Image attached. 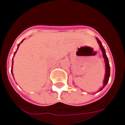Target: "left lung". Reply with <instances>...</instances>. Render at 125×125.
<instances>
[{
    "label": "left lung",
    "instance_id": "obj_1",
    "mask_svg": "<svg viewBox=\"0 0 125 125\" xmlns=\"http://www.w3.org/2000/svg\"><path fill=\"white\" fill-rule=\"evenodd\" d=\"M96 39H97V41L98 42L99 45L100 46V49L102 50V54H103L104 59V62H105V65H106V74H105V77H104V85L103 87L100 89V90H102L104 88V86L107 84L108 79H109V76H110V65H109V62H108V58H107V56L106 55V51H105V49H104V46L102 44V42H100V40H99L98 38L96 37Z\"/></svg>",
    "mask_w": 125,
    "mask_h": 125
}]
</instances>
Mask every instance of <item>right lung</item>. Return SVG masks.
<instances>
[{"label":"right lung","mask_w":125,"mask_h":125,"mask_svg":"<svg viewBox=\"0 0 125 125\" xmlns=\"http://www.w3.org/2000/svg\"><path fill=\"white\" fill-rule=\"evenodd\" d=\"M23 41H22V42H23ZM19 44L18 45V48H19ZM17 51H15V53H14V55H15V53H16V52H17ZM12 66H13V60H12ZM11 72H12V75H13V72H12V70H11Z\"/></svg>","instance_id":"right-lung-1"}]
</instances>
